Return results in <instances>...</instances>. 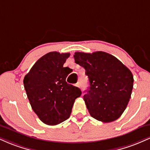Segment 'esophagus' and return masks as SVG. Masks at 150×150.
<instances>
[{
	"label": "esophagus",
	"mask_w": 150,
	"mask_h": 150,
	"mask_svg": "<svg viewBox=\"0 0 150 150\" xmlns=\"http://www.w3.org/2000/svg\"><path fill=\"white\" fill-rule=\"evenodd\" d=\"M76 86L77 87H81V85H80V82H78L77 83H76Z\"/></svg>",
	"instance_id": "esophagus-1"
}]
</instances>
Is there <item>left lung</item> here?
Returning a JSON list of instances; mask_svg holds the SVG:
<instances>
[{
    "mask_svg": "<svg viewBox=\"0 0 150 150\" xmlns=\"http://www.w3.org/2000/svg\"><path fill=\"white\" fill-rule=\"evenodd\" d=\"M74 58L88 76L89 87L84 100L91 116L104 123L118 119L131 96V71L118 58L103 51L75 52Z\"/></svg>",
    "mask_w": 150,
    "mask_h": 150,
    "instance_id": "8db88e82",
    "label": "left lung"
}]
</instances>
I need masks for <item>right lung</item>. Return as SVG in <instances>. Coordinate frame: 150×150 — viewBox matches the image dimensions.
I'll use <instances>...</instances> for the list:
<instances>
[{
  "label": "right lung",
  "instance_id": "add662e5",
  "mask_svg": "<svg viewBox=\"0 0 150 150\" xmlns=\"http://www.w3.org/2000/svg\"><path fill=\"white\" fill-rule=\"evenodd\" d=\"M70 53L53 51L34 63L24 78V87L33 111L43 123L58 125L70 117L72 108L82 92L67 83L70 68L63 64Z\"/></svg>",
  "mask_w": 150,
  "mask_h": 150
}]
</instances>
